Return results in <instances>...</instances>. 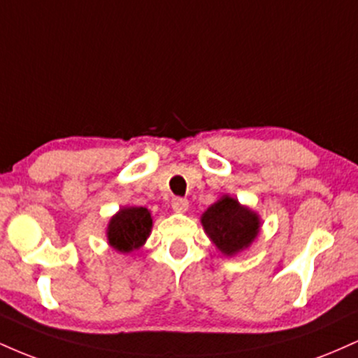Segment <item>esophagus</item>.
Segmentation results:
<instances>
[{
	"label": "esophagus",
	"instance_id": "34e87169",
	"mask_svg": "<svg viewBox=\"0 0 358 358\" xmlns=\"http://www.w3.org/2000/svg\"><path fill=\"white\" fill-rule=\"evenodd\" d=\"M171 208H173V210L178 212V213L187 212L188 200L187 199H182V196H175V199L171 200Z\"/></svg>",
	"mask_w": 358,
	"mask_h": 358
}]
</instances>
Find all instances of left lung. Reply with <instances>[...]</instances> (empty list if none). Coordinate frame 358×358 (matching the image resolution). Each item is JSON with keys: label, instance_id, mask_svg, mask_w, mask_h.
Segmentation results:
<instances>
[{"label": "left lung", "instance_id": "8db88e82", "mask_svg": "<svg viewBox=\"0 0 358 358\" xmlns=\"http://www.w3.org/2000/svg\"><path fill=\"white\" fill-rule=\"evenodd\" d=\"M202 224L219 250L232 256L256 239L261 222L256 213L242 207L236 199L222 196L219 202L207 208L202 215Z\"/></svg>", "mask_w": 358, "mask_h": 358}]
</instances>
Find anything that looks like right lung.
<instances>
[{
    "instance_id": "1",
    "label": "right lung",
    "mask_w": 358,
    "mask_h": 358,
    "mask_svg": "<svg viewBox=\"0 0 358 358\" xmlns=\"http://www.w3.org/2000/svg\"><path fill=\"white\" fill-rule=\"evenodd\" d=\"M151 225H153V219H151L148 208H122L109 222V244L119 252H129V250L138 249L150 236Z\"/></svg>"
}]
</instances>
